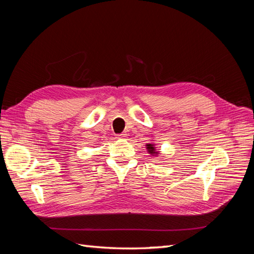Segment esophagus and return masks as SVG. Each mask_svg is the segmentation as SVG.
Masks as SVG:
<instances>
[{
  "label": "esophagus",
  "instance_id": "34e87169",
  "mask_svg": "<svg viewBox=\"0 0 254 254\" xmlns=\"http://www.w3.org/2000/svg\"><path fill=\"white\" fill-rule=\"evenodd\" d=\"M126 136H127V134H126V133H120V134H118V135H117L118 139H125Z\"/></svg>",
  "mask_w": 254,
  "mask_h": 254
}]
</instances>
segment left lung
I'll return each instance as SVG.
<instances>
[{
    "mask_svg": "<svg viewBox=\"0 0 254 254\" xmlns=\"http://www.w3.org/2000/svg\"><path fill=\"white\" fill-rule=\"evenodd\" d=\"M146 149L150 153L151 156H157L158 155V151L156 150V147L153 144H146Z\"/></svg>",
    "mask_w": 254,
    "mask_h": 254,
    "instance_id": "left-lung-1",
    "label": "left lung"
}]
</instances>
